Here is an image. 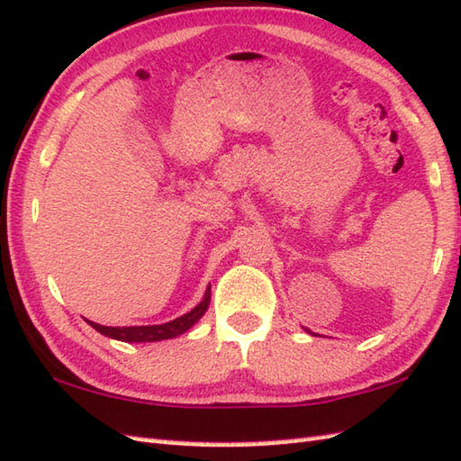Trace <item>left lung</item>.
Returning <instances> with one entry per match:
<instances>
[{
  "label": "left lung",
  "mask_w": 461,
  "mask_h": 461,
  "mask_svg": "<svg viewBox=\"0 0 461 461\" xmlns=\"http://www.w3.org/2000/svg\"><path fill=\"white\" fill-rule=\"evenodd\" d=\"M308 332H311V330H308Z\"/></svg>",
  "instance_id": "obj_1"
}]
</instances>
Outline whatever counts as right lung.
I'll use <instances>...</instances> for the list:
<instances>
[{"instance_id": "obj_1", "label": "right lung", "mask_w": 461, "mask_h": 461, "mask_svg": "<svg viewBox=\"0 0 461 461\" xmlns=\"http://www.w3.org/2000/svg\"><path fill=\"white\" fill-rule=\"evenodd\" d=\"M209 300H212V286H207L205 296L202 303H199L194 311H189L187 314H183L179 318H175L171 322L165 324H150V326H103L96 322L86 321L92 329L98 330L100 334H104L108 339L114 340H122V342H157V340H165V339H175L179 334L187 332L191 326H194L199 318H202L209 306Z\"/></svg>"}]
</instances>
